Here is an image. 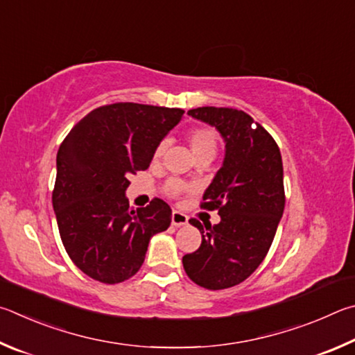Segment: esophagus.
Masks as SVG:
<instances>
[{
  "label": "esophagus",
  "instance_id": "esophagus-1",
  "mask_svg": "<svg viewBox=\"0 0 355 355\" xmlns=\"http://www.w3.org/2000/svg\"><path fill=\"white\" fill-rule=\"evenodd\" d=\"M171 225L176 226V227H181V226L189 225V216L185 215V214H182V212H179V210H173V214H171Z\"/></svg>",
  "mask_w": 355,
  "mask_h": 355
}]
</instances>
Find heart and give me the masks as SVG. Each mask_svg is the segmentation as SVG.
Wrapping results in <instances>:
<instances>
[{"label": "heart", "instance_id": "b5f03b06", "mask_svg": "<svg viewBox=\"0 0 355 355\" xmlns=\"http://www.w3.org/2000/svg\"><path fill=\"white\" fill-rule=\"evenodd\" d=\"M189 143L191 146V151L196 155L201 154H214L216 153V148H218V137H216V132L214 129L201 126V128H195L189 132ZM168 146L166 140H162L157 146H155L154 151V159H160L164 155L165 149ZM190 187L185 182L179 181V179H171L165 184V191L166 195L170 196H179L189 191Z\"/></svg>", "mask_w": 355, "mask_h": 355}]
</instances>
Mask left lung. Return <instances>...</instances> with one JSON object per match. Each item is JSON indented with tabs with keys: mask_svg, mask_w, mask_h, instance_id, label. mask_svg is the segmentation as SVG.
<instances>
[{
	"mask_svg": "<svg viewBox=\"0 0 355 355\" xmlns=\"http://www.w3.org/2000/svg\"><path fill=\"white\" fill-rule=\"evenodd\" d=\"M189 115L216 128L226 154L201 202L202 209L218 210L221 221L204 228L190 220L202 241L182 263L200 287L223 290L250 277L268 254L285 207L282 157L268 130L243 110L198 107Z\"/></svg>",
	"mask_w": 355,
	"mask_h": 355,
	"instance_id": "obj_1",
	"label": "left lung"
}]
</instances>
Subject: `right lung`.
<instances>
[{"mask_svg": "<svg viewBox=\"0 0 355 355\" xmlns=\"http://www.w3.org/2000/svg\"><path fill=\"white\" fill-rule=\"evenodd\" d=\"M182 109L115 103L87 114L58 151L53 207L65 251L95 281L132 277L154 234L171 223V209L154 198L132 209L129 176L146 170L155 146L182 120Z\"/></svg>", "mask_w": 355, "mask_h": 355, "instance_id": "obj_1", "label": "right lung"}]
</instances>
